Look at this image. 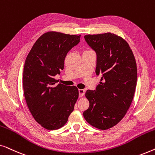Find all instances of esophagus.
Listing matches in <instances>:
<instances>
[{"instance_id":"esophagus-1","label":"esophagus","mask_w":155,"mask_h":155,"mask_svg":"<svg viewBox=\"0 0 155 155\" xmlns=\"http://www.w3.org/2000/svg\"><path fill=\"white\" fill-rule=\"evenodd\" d=\"M78 92H79V97H83L84 93H85V91H84V90H82V89H79V90H78Z\"/></svg>"}]
</instances>
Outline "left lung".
I'll list each match as a JSON object with an SVG mask.
<instances>
[{
    "label": "left lung",
    "instance_id": "8db88e82",
    "mask_svg": "<svg viewBox=\"0 0 155 155\" xmlns=\"http://www.w3.org/2000/svg\"><path fill=\"white\" fill-rule=\"evenodd\" d=\"M84 37L97 53L96 73L102 77L96 90H87L90 107L83 116L91 126L107 130L122 120L132 103L137 79L136 61L129 44L115 34Z\"/></svg>",
    "mask_w": 155,
    "mask_h": 155
}]
</instances>
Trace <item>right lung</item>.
Masks as SVG:
<instances>
[{
	"instance_id": "1",
	"label": "right lung",
	"mask_w": 155,
	"mask_h": 155,
	"mask_svg": "<svg viewBox=\"0 0 155 155\" xmlns=\"http://www.w3.org/2000/svg\"><path fill=\"white\" fill-rule=\"evenodd\" d=\"M80 39V35L47 31L36 41L25 60V100L36 121L47 130H56L66 124L79 96L75 86L55 85L54 77L64 68L68 52Z\"/></svg>"
}]
</instances>
